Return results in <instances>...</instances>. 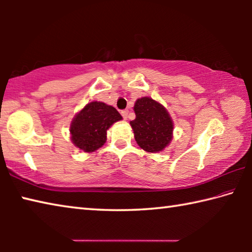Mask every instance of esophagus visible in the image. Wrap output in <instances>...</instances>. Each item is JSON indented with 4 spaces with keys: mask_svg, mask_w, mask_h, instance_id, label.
Masks as SVG:
<instances>
[{
    "mask_svg": "<svg viewBox=\"0 0 252 252\" xmlns=\"http://www.w3.org/2000/svg\"><path fill=\"white\" fill-rule=\"evenodd\" d=\"M127 114H129V111H127V110L121 111V116L123 117V119H125V120H126V119H127Z\"/></svg>",
    "mask_w": 252,
    "mask_h": 252,
    "instance_id": "esophagus-1",
    "label": "esophagus"
}]
</instances>
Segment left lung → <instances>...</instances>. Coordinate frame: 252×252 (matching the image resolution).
Instances as JSON below:
<instances>
[{
    "mask_svg": "<svg viewBox=\"0 0 252 252\" xmlns=\"http://www.w3.org/2000/svg\"><path fill=\"white\" fill-rule=\"evenodd\" d=\"M135 119L130 121L134 139L147 152H160L172 140L173 122L163 105L151 97L143 96L134 104Z\"/></svg>",
    "mask_w": 252,
    "mask_h": 252,
    "instance_id": "8db88e82",
    "label": "left lung"
}]
</instances>
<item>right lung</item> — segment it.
Wrapping results in <instances>:
<instances>
[{
	"label": "right lung",
	"instance_id": "add662e5",
	"mask_svg": "<svg viewBox=\"0 0 252 252\" xmlns=\"http://www.w3.org/2000/svg\"><path fill=\"white\" fill-rule=\"evenodd\" d=\"M122 120L116 108L93 101L75 114L71 122V140L84 152H94L106 141V131L114 122Z\"/></svg>",
	"mask_w": 252,
	"mask_h": 252
}]
</instances>
